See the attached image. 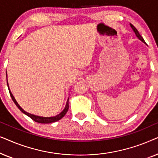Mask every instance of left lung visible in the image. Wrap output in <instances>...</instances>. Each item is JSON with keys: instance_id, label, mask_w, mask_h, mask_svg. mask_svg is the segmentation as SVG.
<instances>
[{"instance_id": "obj_1", "label": "left lung", "mask_w": 158, "mask_h": 158, "mask_svg": "<svg viewBox=\"0 0 158 158\" xmlns=\"http://www.w3.org/2000/svg\"><path fill=\"white\" fill-rule=\"evenodd\" d=\"M130 26H131V27L132 28V29L134 30V31H135V34H136V36H137V37L139 38V40L142 41V42H143L144 43H145V42H144V39L142 38V36L141 35H140L139 33V31H137V29H136V28H135V27H134V26H133L132 24H131V23H130Z\"/></svg>"}]
</instances>
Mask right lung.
<instances>
[{
	"mask_svg": "<svg viewBox=\"0 0 158 158\" xmlns=\"http://www.w3.org/2000/svg\"><path fill=\"white\" fill-rule=\"evenodd\" d=\"M7 85H8V82H7ZM8 90H9L10 96V97H11L12 100L14 101V102L15 103V104L16 105V106L18 107L19 109H20L21 111H22L23 114H26V115H27L28 116H29V117L31 118L32 120H34V122H36L41 123V124H49V123L55 122H57V121H58V120L61 119V118L63 117L64 115H65L66 113H67V111H68V109H69V103H68L69 98H68V101H67V103H66V106H65V108H64V109L61 112V113H60V114H58V115H57V116H52V117H42V116H38L33 115V114H29V113H27V112H26L24 110H23L22 108H21L20 106L18 104V103L16 102V101L15 100L14 97L13 96L12 94H11V93H10L9 88H8Z\"/></svg>",
	"mask_w": 158,
	"mask_h": 158,
	"instance_id": "right-lung-1",
	"label": "right lung"
}]
</instances>
